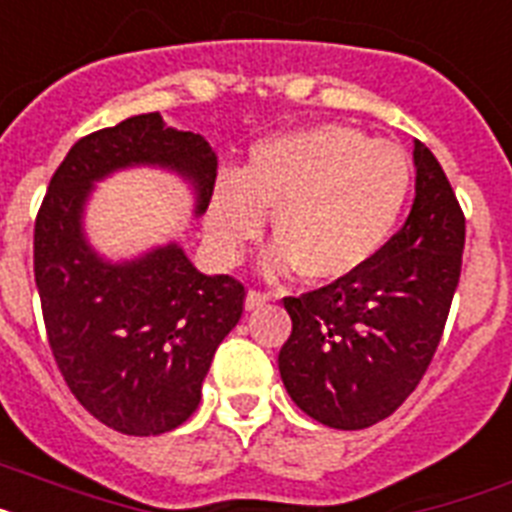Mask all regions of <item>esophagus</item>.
Masks as SVG:
<instances>
[{
    "instance_id": "34e87169",
    "label": "esophagus",
    "mask_w": 512,
    "mask_h": 512,
    "mask_svg": "<svg viewBox=\"0 0 512 512\" xmlns=\"http://www.w3.org/2000/svg\"><path fill=\"white\" fill-rule=\"evenodd\" d=\"M270 296L263 294V291H247V296H244V309L247 312H252V309H260L265 302H268Z\"/></svg>"
}]
</instances>
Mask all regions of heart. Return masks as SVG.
Returning <instances> with one entry per match:
<instances>
[{
  "label": "heart",
  "instance_id": "heart-1",
  "mask_svg": "<svg viewBox=\"0 0 512 512\" xmlns=\"http://www.w3.org/2000/svg\"><path fill=\"white\" fill-rule=\"evenodd\" d=\"M411 192V163L398 145L343 124L270 137L252 148L242 176L210 192L205 239L234 263L273 213L268 276L299 270L317 286L343 283L375 263L393 239Z\"/></svg>",
  "mask_w": 512,
  "mask_h": 512
}]
</instances>
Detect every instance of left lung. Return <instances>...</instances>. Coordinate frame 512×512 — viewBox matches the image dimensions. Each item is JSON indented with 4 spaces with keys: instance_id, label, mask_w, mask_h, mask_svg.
<instances>
[{
    "instance_id": "left-lung-1",
    "label": "left lung",
    "mask_w": 512,
    "mask_h": 512,
    "mask_svg": "<svg viewBox=\"0 0 512 512\" xmlns=\"http://www.w3.org/2000/svg\"><path fill=\"white\" fill-rule=\"evenodd\" d=\"M416 197L403 229L359 276L283 299L278 354L291 401L333 429L393 414L427 372L461 278L466 218L432 150L414 140Z\"/></svg>"
}]
</instances>
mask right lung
Returning a JSON list of instances; mask_svg holds the SVG:
<instances>
[{"mask_svg":"<svg viewBox=\"0 0 512 512\" xmlns=\"http://www.w3.org/2000/svg\"><path fill=\"white\" fill-rule=\"evenodd\" d=\"M163 169L203 216L218 156L203 135L140 114L77 140L51 176L33 234V270L54 359L72 395L122 435L171 432L195 414L218 343L242 317L244 286L205 276L176 242L130 260L103 257L85 231L96 184Z\"/></svg>","mask_w":512,"mask_h":512,"instance_id":"obj_1","label":"right lung"}]
</instances>
